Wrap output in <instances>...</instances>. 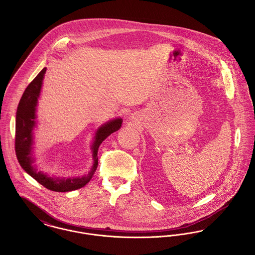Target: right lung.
<instances>
[{
    "mask_svg": "<svg viewBox=\"0 0 255 255\" xmlns=\"http://www.w3.org/2000/svg\"><path fill=\"white\" fill-rule=\"evenodd\" d=\"M46 72L44 67L27 87L24 91L16 113L15 124V153L17 160L22 168L33 179L36 180L39 184L44 186L48 190L54 192H71L84 187L92 178L97 165L98 157L97 152L102 141L114 132L120 130L122 124L121 119L110 120L104 125H102L96 132L93 143L91 145L93 165L88 175L83 177H73V178H58L48 176L42 171H37L34 165H32L34 159L31 154L33 135L32 130L36 124V106L38 97L40 95V90L42 87V82Z\"/></svg>",
    "mask_w": 255,
    "mask_h": 255,
    "instance_id": "right-lung-1",
    "label": "right lung"
}]
</instances>
